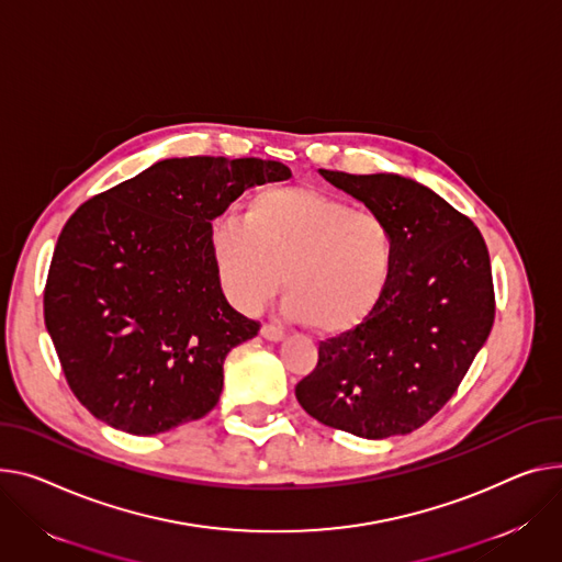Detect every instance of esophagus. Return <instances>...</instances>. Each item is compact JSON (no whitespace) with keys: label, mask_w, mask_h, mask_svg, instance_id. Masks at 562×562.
Returning <instances> with one entry per match:
<instances>
[{"label":"esophagus","mask_w":562,"mask_h":562,"mask_svg":"<svg viewBox=\"0 0 562 562\" xmlns=\"http://www.w3.org/2000/svg\"><path fill=\"white\" fill-rule=\"evenodd\" d=\"M259 334L265 336L267 341H282V339H284V329H282V327H276V325H269V323L261 325Z\"/></svg>","instance_id":"esophagus-1"}]
</instances>
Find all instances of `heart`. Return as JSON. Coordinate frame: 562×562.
<instances>
[{
  "instance_id": "heart-1",
  "label": "heart",
  "mask_w": 562,
  "mask_h": 562,
  "mask_svg": "<svg viewBox=\"0 0 562 562\" xmlns=\"http://www.w3.org/2000/svg\"><path fill=\"white\" fill-rule=\"evenodd\" d=\"M228 301L259 312L284 282V314L321 336L346 334L378 310L395 269V239L375 212L310 187L252 196L241 221L212 231Z\"/></svg>"
}]
</instances>
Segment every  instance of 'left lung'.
I'll return each mask as SVG.
<instances>
[{"label": "left lung", "instance_id": "obj_1", "mask_svg": "<svg viewBox=\"0 0 562 562\" xmlns=\"http://www.w3.org/2000/svg\"><path fill=\"white\" fill-rule=\"evenodd\" d=\"M386 221L395 269L378 310L321 341L295 384L312 418L380 440L423 427L450 400L495 321L491 257L474 223L429 187L397 176L321 169Z\"/></svg>", "mask_w": 562, "mask_h": 562}]
</instances>
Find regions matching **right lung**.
Wrapping results in <instances>:
<instances>
[{
	"label": "right lung",
	"mask_w": 562,
	"mask_h": 562,
	"mask_svg": "<svg viewBox=\"0 0 562 562\" xmlns=\"http://www.w3.org/2000/svg\"><path fill=\"white\" fill-rule=\"evenodd\" d=\"M291 178L259 158H171L86 201L58 237L45 325L71 393L105 425L154 436L203 418L223 359L259 323L235 312L212 218L248 187Z\"/></svg>",
	"instance_id": "add662e5"
}]
</instances>
